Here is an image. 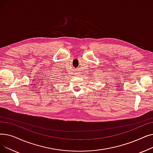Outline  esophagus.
Masks as SVG:
<instances>
[{
  "instance_id": "1",
  "label": "esophagus",
  "mask_w": 153,
  "mask_h": 153,
  "mask_svg": "<svg viewBox=\"0 0 153 153\" xmlns=\"http://www.w3.org/2000/svg\"><path fill=\"white\" fill-rule=\"evenodd\" d=\"M76 74H77V73H76Z\"/></svg>"
}]
</instances>
